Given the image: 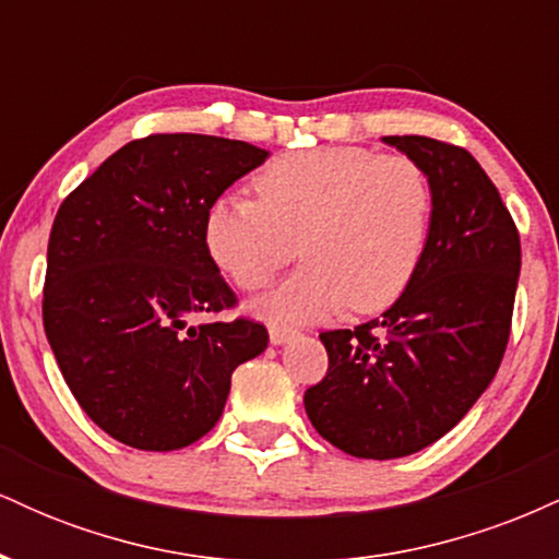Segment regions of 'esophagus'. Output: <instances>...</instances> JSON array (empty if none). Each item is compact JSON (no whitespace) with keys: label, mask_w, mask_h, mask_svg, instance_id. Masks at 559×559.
<instances>
[{"label":"esophagus","mask_w":559,"mask_h":559,"mask_svg":"<svg viewBox=\"0 0 559 559\" xmlns=\"http://www.w3.org/2000/svg\"><path fill=\"white\" fill-rule=\"evenodd\" d=\"M294 336H297V331L294 329H281V325H273L271 329V344H275V346L288 344Z\"/></svg>","instance_id":"1"}]
</instances>
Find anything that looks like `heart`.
<instances>
[{"label":"heart","mask_w":559,"mask_h":559,"mask_svg":"<svg viewBox=\"0 0 559 559\" xmlns=\"http://www.w3.org/2000/svg\"><path fill=\"white\" fill-rule=\"evenodd\" d=\"M258 199H217L204 241L223 273L258 292L299 254L307 262L254 310L299 325L349 305L378 312L413 284L433 221L426 170L404 155L320 146L275 157L254 178Z\"/></svg>","instance_id":"heart-1"}]
</instances>
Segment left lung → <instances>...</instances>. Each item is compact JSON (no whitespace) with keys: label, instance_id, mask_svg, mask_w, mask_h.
<instances>
[{"label":"left lung","instance_id":"1","mask_svg":"<svg viewBox=\"0 0 559 559\" xmlns=\"http://www.w3.org/2000/svg\"><path fill=\"white\" fill-rule=\"evenodd\" d=\"M383 141L431 181L426 254L381 318L320 333L329 373L305 391L316 431L365 460L407 457L465 418L504 357L521 275V236L471 152L428 136Z\"/></svg>","mask_w":559,"mask_h":559}]
</instances>
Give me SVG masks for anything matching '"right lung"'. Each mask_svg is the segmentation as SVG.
<instances>
[{
    "mask_svg": "<svg viewBox=\"0 0 559 559\" xmlns=\"http://www.w3.org/2000/svg\"><path fill=\"white\" fill-rule=\"evenodd\" d=\"M267 152L202 133L118 150L55 217L44 331L83 413L144 452L194 444L221 420L230 376L265 352L254 320L197 323L236 305L204 241L217 197Z\"/></svg>",
    "mask_w": 559,
    "mask_h": 559,
    "instance_id": "1",
    "label": "right lung"
}]
</instances>
